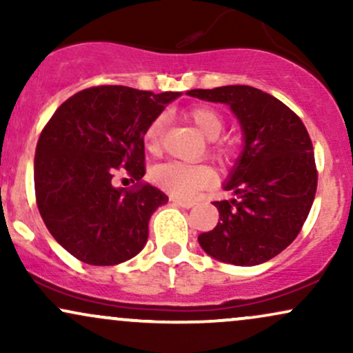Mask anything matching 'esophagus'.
I'll return each instance as SVG.
<instances>
[{
	"mask_svg": "<svg viewBox=\"0 0 353 353\" xmlns=\"http://www.w3.org/2000/svg\"><path fill=\"white\" fill-rule=\"evenodd\" d=\"M172 202L176 205H179V208H184V209L194 208V202L192 201H182V199H176V197H172Z\"/></svg>",
	"mask_w": 353,
	"mask_h": 353,
	"instance_id": "obj_1",
	"label": "esophagus"
}]
</instances>
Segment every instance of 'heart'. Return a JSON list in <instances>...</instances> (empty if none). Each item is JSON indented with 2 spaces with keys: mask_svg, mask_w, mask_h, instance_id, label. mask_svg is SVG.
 <instances>
[{
  "mask_svg": "<svg viewBox=\"0 0 353 353\" xmlns=\"http://www.w3.org/2000/svg\"><path fill=\"white\" fill-rule=\"evenodd\" d=\"M189 119L196 124V128L204 134L208 139H216L224 129V121L216 109L208 106H199L189 109ZM165 124V116H156L148 128L144 129V145L149 152H157L161 148V137H163ZM212 156L216 159L228 163L232 157V151L225 145H214L210 149ZM154 184L159 185L165 192L171 194L176 199L188 201L192 199L201 189L209 188L216 181V174L209 165L204 164H185L179 161H171L157 165L152 171Z\"/></svg>",
  "mask_w": 353,
  "mask_h": 353,
  "instance_id": "1",
  "label": "heart"
}]
</instances>
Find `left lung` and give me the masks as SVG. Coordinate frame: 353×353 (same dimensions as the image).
I'll return each instance as SVG.
<instances>
[{
  "label": "left lung",
  "mask_w": 353,
  "mask_h": 353,
  "mask_svg": "<svg viewBox=\"0 0 353 353\" xmlns=\"http://www.w3.org/2000/svg\"><path fill=\"white\" fill-rule=\"evenodd\" d=\"M192 98L229 104L244 132V151L216 201L217 225L197 237L210 257L234 265L270 261L294 242L309 216L317 168L305 125L282 101L252 86L192 89Z\"/></svg>",
  "instance_id": "1"
}]
</instances>
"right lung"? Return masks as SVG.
<instances>
[{"instance_id": "add662e5", "label": "right lung", "mask_w": 353, "mask_h": 353, "mask_svg": "<svg viewBox=\"0 0 353 353\" xmlns=\"http://www.w3.org/2000/svg\"><path fill=\"white\" fill-rule=\"evenodd\" d=\"M181 92L94 86L56 109L34 154L36 204L51 236L91 265H116L143 250L149 219L169 197L143 182L144 129ZM124 167L132 188L112 185Z\"/></svg>"}]
</instances>
